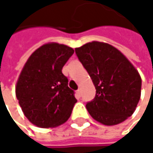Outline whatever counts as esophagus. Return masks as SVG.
<instances>
[{"instance_id": "esophagus-1", "label": "esophagus", "mask_w": 153, "mask_h": 153, "mask_svg": "<svg viewBox=\"0 0 153 153\" xmlns=\"http://www.w3.org/2000/svg\"><path fill=\"white\" fill-rule=\"evenodd\" d=\"M76 97L78 98H79V97H81V93H80V90H79V89L76 91Z\"/></svg>"}]
</instances>
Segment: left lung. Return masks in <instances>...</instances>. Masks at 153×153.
<instances>
[{
    "instance_id": "8db88e82",
    "label": "left lung",
    "mask_w": 153,
    "mask_h": 153,
    "mask_svg": "<svg viewBox=\"0 0 153 153\" xmlns=\"http://www.w3.org/2000/svg\"><path fill=\"white\" fill-rule=\"evenodd\" d=\"M75 53L97 89L93 101L86 105L91 117L106 126L130 117L142 87L141 76L130 61L116 48L100 42L76 48Z\"/></svg>"
}]
</instances>
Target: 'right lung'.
<instances>
[{"instance_id":"obj_1","label":"right lung","mask_w":153,"mask_h":153,"mask_svg":"<svg viewBox=\"0 0 153 153\" xmlns=\"http://www.w3.org/2000/svg\"><path fill=\"white\" fill-rule=\"evenodd\" d=\"M74 50L56 42L37 48L25 64L16 97L25 116L39 128H56L70 118L77 102L62 68Z\"/></svg>"}]
</instances>
